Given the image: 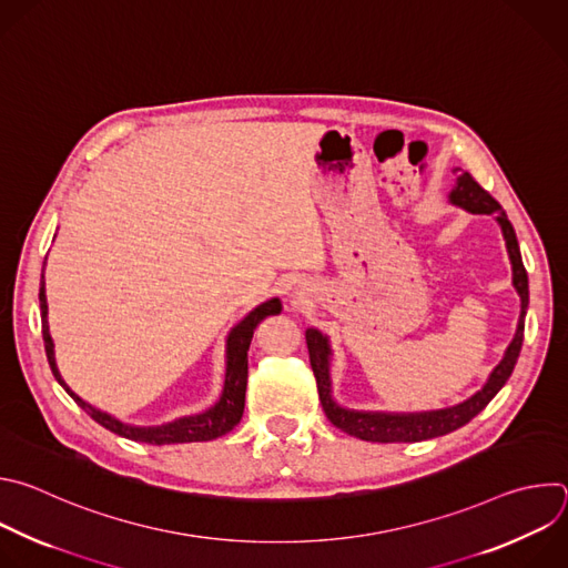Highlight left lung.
Returning a JSON list of instances; mask_svg holds the SVG:
<instances>
[{"label":"left lung","mask_w":568,"mask_h":568,"mask_svg":"<svg viewBox=\"0 0 568 568\" xmlns=\"http://www.w3.org/2000/svg\"><path fill=\"white\" fill-rule=\"evenodd\" d=\"M455 172H459V170H455ZM449 203H455L473 214H495V219L501 225L508 257L513 264V286L521 300L519 322H517L513 343L508 345L501 363L493 369L488 383L473 398H468L455 407L434 409V412H412V414L358 412V409L339 407L333 400L328 337L322 335L317 328H306V347H308L311 369L315 374L322 409H324L326 418L337 429L347 432L349 436L372 440V443H416V440L436 438V436L455 432V429L464 427L466 423H470L497 396V392L506 385V381L510 378V374L517 365L521 343H524V317H526V308H528V275H526V268L521 262V253H519V244H517V237L513 231V223L508 221L501 205L490 196V192L484 190L468 172L457 176V185L449 192Z\"/></svg>","instance_id":"1"}]
</instances>
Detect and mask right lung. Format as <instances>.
Listing matches in <instances>:
<instances>
[{"label": "right lung", "mask_w": 568, "mask_h": 568, "mask_svg": "<svg viewBox=\"0 0 568 568\" xmlns=\"http://www.w3.org/2000/svg\"><path fill=\"white\" fill-rule=\"evenodd\" d=\"M40 311H42V337H44V349H47V358L51 365V372L55 376V381L67 389V394L102 427H106L109 432L132 438V440H141V443H150V445H170V443H194V440H212L216 436L229 434L244 414V403H246V383H248V347L253 339V331L257 328V324L268 317V315H277L282 311V302L277 297L260 304L257 308H253L237 326H233V331L229 333V339H225V381H223V392L221 398L205 412L194 414V416H183L176 418L172 423H163V425H154V427H139V425H130L123 423L119 418H113L111 414L89 405L87 400H82L75 392H71V387L62 381L58 365H55V352H53V337L49 333V306H47V291H44V275L40 280Z\"/></svg>", "instance_id": "add662e5"}]
</instances>
